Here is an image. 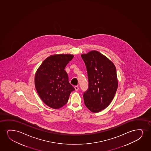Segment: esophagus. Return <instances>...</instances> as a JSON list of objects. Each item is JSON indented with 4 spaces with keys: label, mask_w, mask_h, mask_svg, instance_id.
Returning <instances> with one entry per match:
<instances>
[{
    "label": "esophagus",
    "mask_w": 151,
    "mask_h": 151,
    "mask_svg": "<svg viewBox=\"0 0 151 151\" xmlns=\"http://www.w3.org/2000/svg\"><path fill=\"white\" fill-rule=\"evenodd\" d=\"M75 90H76V91H78V89H79V88H78V86H75Z\"/></svg>",
    "instance_id": "esophagus-1"
}]
</instances>
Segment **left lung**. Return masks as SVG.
<instances>
[{"mask_svg": "<svg viewBox=\"0 0 151 151\" xmlns=\"http://www.w3.org/2000/svg\"><path fill=\"white\" fill-rule=\"evenodd\" d=\"M81 57L88 74V88L83 94L85 105L93 112L109 106L116 93L118 81L113 63L97 51L93 50Z\"/></svg>", "mask_w": 151, "mask_h": 151, "instance_id": "8db88e82", "label": "left lung"}]
</instances>
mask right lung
I'll return each mask as SVG.
<instances>
[{"label": "right lung", "instance_id": "right-lung-1", "mask_svg": "<svg viewBox=\"0 0 151 151\" xmlns=\"http://www.w3.org/2000/svg\"><path fill=\"white\" fill-rule=\"evenodd\" d=\"M71 55H55L46 58L37 71L35 85L42 101L48 106L59 109L67 103L71 92L75 90L64 70L73 59Z\"/></svg>", "mask_w": 151, "mask_h": 151}]
</instances>
